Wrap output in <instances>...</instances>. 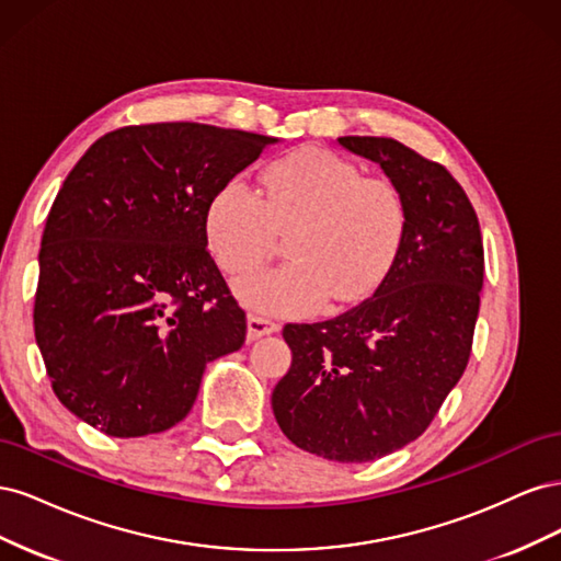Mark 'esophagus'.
Masks as SVG:
<instances>
[{
	"mask_svg": "<svg viewBox=\"0 0 561 561\" xmlns=\"http://www.w3.org/2000/svg\"><path fill=\"white\" fill-rule=\"evenodd\" d=\"M278 332V322L262 318V316H248V342H254V339L266 336Z\"/></svg>",
	"mask_w": 561,
	"mask_h": 561,
	"instance_id": "esophagus-1",
	"label": "esophagus"
}]
</instances>
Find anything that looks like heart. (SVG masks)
Listing matches in <instances>:
<instances>
[{
	"instance_id": "b5f03b06",
	"label": "heart",
	"mask_w": 561,
	"mask_h": 561,
	"mask_svg": "<svg viewBox=\"0 0 561 561\" xmlns=\"http://www.w3.org/2000/svg\"><path fill=\"white\" fill-rule=\"evenodd\" d=\"M407 225L400 192L383 178H363L353 161L320 147H301L268 163L262 198L241 180L219 186L206 210V233L227 274L262 264L287 236L290 262L252 271L233 290L245 307L304 316L360 301L393 266Z\"/></svg>"
}]
</instances>
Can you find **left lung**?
I'll list each match as a JSON object with an SVG mask.
<instances>
[{
  "label": "left lung",
  "mask_w": 561,
  "mask_h": 561,
  "mask_svg": "<svg viewBox=\"0 0 561 561\" xmlns=\"http://www.w3.org/2000/svg\"><path fill=\"white\" fill-rule=\"evenodd\" d=\"M339 145L381 165L404 203L398 257L369 299L332 320L285 325L293 365L271 407L299 449L367 463L431 426L470 358L484 248L478 215L445 165L393 138Z\"/></svg>",
  "instance_id": "1"
}]
</instances>
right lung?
Masks as SVG:
<instances>
[{"instance_id": "right-lung-1", "label": "right lung", "mask_w": 561, "mask_h": 561, "mask_svg": "<svg viewBox=\"0 0 561 561\" xmlns=\"http://www.w3.org/2000/svg\"><path fill=\"white\" fill-rule=\"evenodd\" d=\"M276 138L208 124L95 140L46 217L35 336L58 400L112 437L173 428L206 365L245 342L206 210Z\"/></svg>"}]
</instances>
